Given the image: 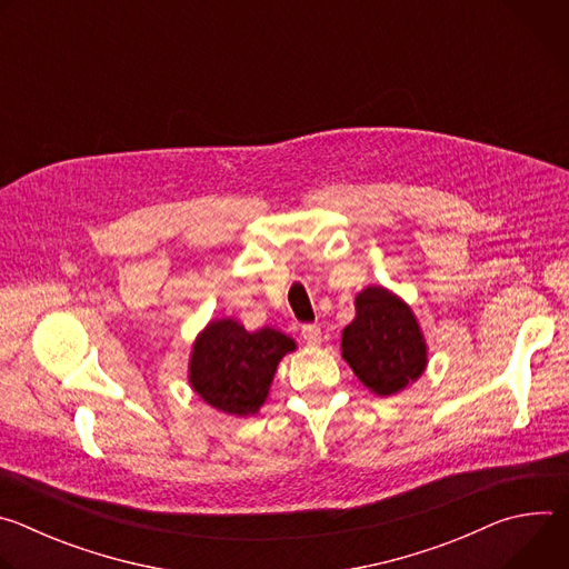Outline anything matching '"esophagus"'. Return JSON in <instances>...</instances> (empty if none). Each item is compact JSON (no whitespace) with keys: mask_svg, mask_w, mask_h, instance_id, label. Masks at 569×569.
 <instances>
[{"mask_svg":"<svg viewBox=\"0 0 569 569\" xmlns=\"http://www.w3.org/2000/svg\"><path fill=\"white\" fill-rule=\"evenodd\" d=\"M301 336H303L306 345H310V347L321 345V329L315 327V323H303V327H301Z\"/></svg>","mask_w":569,"mask_h":569,"instance_id":"1","label":"esophagus"}]
</instances>
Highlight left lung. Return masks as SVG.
Segmentation results:
<instances>
[{
  "label": "left lung",
  "instance_id": "obj_1",
  "mask_svg": "<svg viewBox=\"0 0 569 569\" xmlns=\"http://www.w3.org/2000/svg\"><path fill=\"white\" fill-rule=\"evenodd\" d=\"M342 358L378 396H391L412 385L428 365L415 312L380 286L356 297V319L342 331Z\"/></svg>",
  "mask_w": 569,
  "mask_h": 569
}]
</instances>
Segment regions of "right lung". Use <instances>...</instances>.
Masks as SVG:
<instances>
[{"instance_id":"obj_1","label":"right lung","mask_w":569,"mask_h":569,"mask_svg":"<svg viewBox=\"0 0 569 569\" xmlns=\"http://www.w3.org/2000/svg\"><path fill=\"white\" fill-rule=\"evenodd\" d=\"M290 351L295 342L274 329L250 333L233 319H216L193 345L189 380L211 408L248 417L266 402L277 365Z\"/></svg>"}]
</instances>
